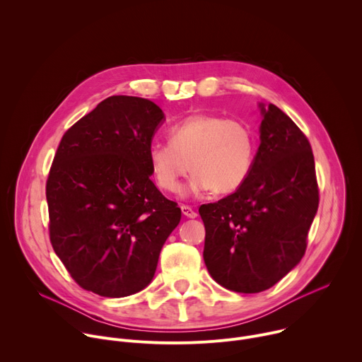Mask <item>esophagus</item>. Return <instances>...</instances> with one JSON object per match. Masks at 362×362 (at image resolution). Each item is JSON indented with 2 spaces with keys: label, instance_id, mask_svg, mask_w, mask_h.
Segmentation results:
<instances>
[{
  "label": "esophagus",
  "instance_id": "obj_1",
  "mask_svg": "<svg viewBox=\"0 0 362 362\" xmlns=\"http://www.w3.org/2000/svg\"><path fill=\"white\" fill-rule=\"evenodd\" d=\"M180 209H182V214H183L186 218L194 219V218L197 216L196 211H193V209L190 208V206H187V204H182V206H180Z\"/></svg>",
  "mask_w": 362,
  "mask_h": 362
}]
</instances>
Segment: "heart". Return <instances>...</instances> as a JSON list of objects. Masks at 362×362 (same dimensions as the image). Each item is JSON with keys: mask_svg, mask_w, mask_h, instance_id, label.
<instances>
[{"mask_svg": "<svg viewBox=\"0 0 362 362\" xmlns=\"http://www.w3.org/2000/svg\"><path fill=\"white\" fill-rule=\"evenodd\" d=\"M169 143L153 141L147 158L158 186L175 193L190 172L189 192L230 193L249 177L256 137L250 126L239 119L197 113L175 123L168 133Z\"/></svg>", "mask_w": 362, "mask_h": 362, "instance_id": "heart-1", "label": "heart"}]
</instances>
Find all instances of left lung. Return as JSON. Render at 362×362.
<instances>
[{"instance_id":"left-lung-1","label":"left lung","mask_w":362,"mask_h":362,"mask_svg":"<svg viewBox=\"0 0 362 362\" xmlns=\"http://www.w3.org/2000/svg\"><path fill=\"white\" fill-rule=\"evenodd\" d=\"M261 144L246 182L199 208L203 259L223 288L257 293L293 269L320 203L311 144L275 105H259Z\"/></svg>"}]
</instances>
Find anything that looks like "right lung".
Segmentation results:
<instances>
[{"instance_id":"1","label":"right lung","mask_w":362,"mask_h":362,"mask_svg":"<svg viewBox=\"0 0 362 362\" xmlns=\"http://www.w3.org/2000/svg\"><path fill=\"white\" fill-rule=\"evenodd\" d=\"M165 115L153 101L112 95L63 136L45 196L49 240L86 291L122 298L144 289L180 208L150 180L147 150Z\"/></svg>"}]
</instances>
